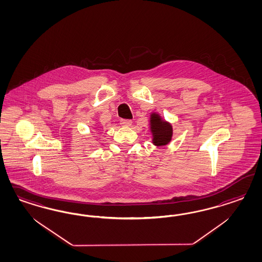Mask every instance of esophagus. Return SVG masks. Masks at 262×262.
<instances>
[{
    "mask_svg": "<svg viewBox=\"0 0 262 262\" xmlns=\"http://www.w3.org/2000/svg\"><path fill=\"white\" fill-rule=\"evenodd\" d=\"M132 120L128 119H121L120 121V124L121 125H123V126H130L132 125Z\"/></svg>",
    "mask_w": 262,
    "mask_h": 262,
    "instance_id": "34e87169",
    "label": "esophagus"
}]
</instances>
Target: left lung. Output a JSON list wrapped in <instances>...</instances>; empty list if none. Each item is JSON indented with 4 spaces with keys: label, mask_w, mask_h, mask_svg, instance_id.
I'll return each instance as SVG.
<instances>
[{
    "label": "left lung",
    "mask_w": 262,
    "mask_h": 262,
    "mask_svg": "<svg viewBox=\"0 0 262 262\" xmlns=\"http://www.w3.org/2000/svg\"><path fill=\"white\" fill-rule=\"evenodd\" d=\"M151 129L154 139L152 142L157 146H164L171 141L173 128L170 124L160 119L158 114H151Z\"/></svg>",
    "instance_id": "1"
}]
</instances>
